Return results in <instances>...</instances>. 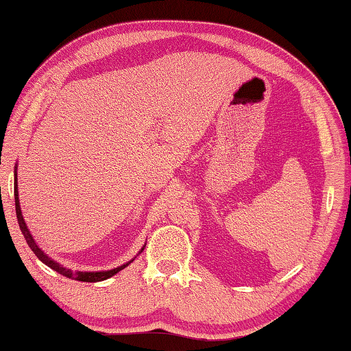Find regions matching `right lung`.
<instances>
[{
    "mask_svg": "<svg viewBox=\"0 0 351 351\" xmlns=\"http://www.w3.org/2000/svg\"><path fill=\"white\" fill-rule=\"evenodd\" d=\"M14 195H15V210H16V219H19V225H20V230H21V232H23V236H25V239H26V242H27V245L31 247V250L32 252H34V254L37 256L38 259L42 261L43 264L45 265H48L49 269H53L54 271H58V274H60V275H64V276H66V278H71V280H76V281H84V282H98V281H104V280H108V278H110V276H114L115 274H119L120 270H123L125 267H128L130 265L132 261L134 259H131V261H128V263H125V264H121V265H119V267H115V269H110V270H101V271H73L71 269H66V267H64V265H60L58 261H54V259H51L49 258V256L43 252V250L37 245V242H36V239L32 237V234H31V231H29V228H27V225H26V221H25V219H23V214H21V208H20V199H19V184H16V167H15V171H14ZM143 248H145V245H143L142 248H141V252H138L137 254H141L142 252H143ZM136 258V256H134Z\"/></svg>",
    "mask_w": 351,
    "mask_h": 351,
    "instance_id": "add662e5",
    "label": "right lung"
}]
</instances>
